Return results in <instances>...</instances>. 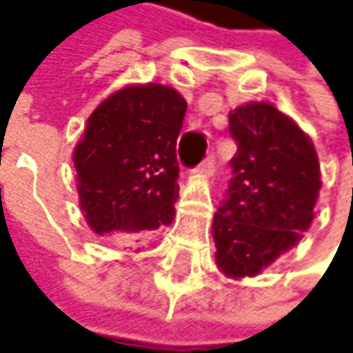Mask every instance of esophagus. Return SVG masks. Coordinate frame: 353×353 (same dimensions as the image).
Segmentation results:
<instances>
[{"label":"esophagus","mask_w":353,"mask_h":353,"mask_svg":"<svg viewBox=\"0 0 353 353\" xmlns=\"http://www.w3.org/2000/svg\"><path fill=\"white\" fill-rule=\"evenodd\" d=\"M199 171H201V173H205V175H212V173L216 171V154H208L205 161H203V163L199 165Z\"/></svg>","instance_id":"34e87169"}]
</instances>
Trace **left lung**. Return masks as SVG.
I'll list each match as a JSON object with an SVG mask.
<instances>
[{
	"label": "left lung",
	"instance_id": "1",
	"mask_svg": "<svg viewBox=\"0 0 353 353\" xmlns=\"http://www.w3.org/2000/svg\"><path fill=\"white\" fill-rule=\"evenodd\" d=\"M228 131L237 154L212 226L216 263L230 277H252L309 228L322 186L320 163L294 120L269 103L233 110Z\"/></svg>",
	"mask_w": 353,
	"mask_h": 353
}]
</instances>
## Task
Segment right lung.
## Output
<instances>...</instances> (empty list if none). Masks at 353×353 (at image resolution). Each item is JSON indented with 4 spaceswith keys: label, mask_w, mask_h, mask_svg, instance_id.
Segmentation results:
<instances>
[{
    "label": "right lung",
    "mask_w": 353,
    "mask_h": 353,
    "mask_svg": "<svg viewBox=\"0 0 353 353\" xmlns=\"http://www.w3.org/2000/svg\"><path fill=\"white\" fill-rule=\"evenodd\" d=\"M184 116V97L161 84L127 86L90 114L74 165L80 208L97 235L141 239L173 220Z\"/></svg>",
    "instance_id": "1"
}]
</instances>
